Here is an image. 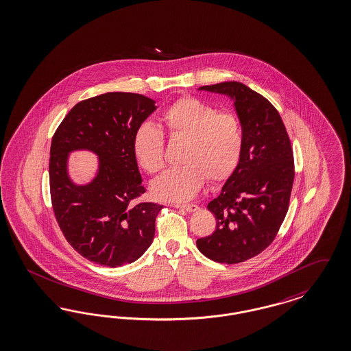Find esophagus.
<instances>
[{
  "label": "esophagus",
  "instance_id": "1",
  "mask_svg": "<svg viewBox=\"0 0 351 351\" xmlns=\"http://www.w3.org/2000/svg\"><path fill=\"white\" fill-rule=\"evenodd\" d=\"M173 207H176V208H181V210H184V211H187V213H195V211H198L199 207L197 204H178V203H174V204H171Z\"/></svg>",
  "mask_w": 351,
  "mask_h": 351
}]
</instances>
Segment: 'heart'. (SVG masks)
<instances>
[{
    "label": "heart",
    "instance_id": "obj_1",
    "mask_svg": "<svg viewBox=\"0 0 351 351\" xmlns=\"http://www.w3.org/2000/svg\"><path fill=\"white\" fill-rule=\"evenodd\" d=\"M161 122L173 138L187 140L184 165L168 169L152 183L154 197L170 202L194 198L206 178L221 182L229 178L243 156L244 132L239 118L219 112L194 97H183L162 112ZM165 140L162 131L149 123L141 124L134 135L132 152L138 165L156 174L164 168Z\"/></svg>",
    "mask_w": 351,
    "mask_h": 351
}]
</instances>
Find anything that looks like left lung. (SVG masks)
Wrapping results in <instances>:
<instances>
[{"label": "left lung", "instance_id": "8db88e82", "mask_svg": "<svg viewBox=\"0 0 351 351\" xmlns=\"http://www.w3.org/2000/svg\"><path fill=\"white\" fill-rule=\"evenodd\" d=\"M199 90L233 101L244 149L239 167L207 206L215 215L216 229L197 240V246L215 262L239 263L271 244L286 217L295 177L293 153L279 112L258 93L236 81Z\"/></svg>", "mask_w": 351, "mask_h": 351}]
</instances>
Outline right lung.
I'll list each match as a JSON object with an SVG mask.
<instances>
[{
	"label": "right lung",
	"instance_id": "right-lung-1",
	"mask_svg": "<svg viewBox=\"0 0 351 351\" xmlns=\"http://www.w3.org/2000/svg\"><path fill=\"white\" fill-rule=\"evenodd\" d=\"M135 93H105L73 107L56 130L49 152V189L56 220L78 254L118 267L140 258L151 246L162 206L134 203L145 193L132 152L137 128L157 108ZM99 158L93 180L76 184L67 169L71 152Z\"/></svg>",
	"mask_w": 351,
	"mask_h": 351
}]
</instances>
